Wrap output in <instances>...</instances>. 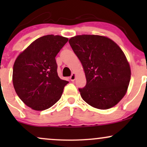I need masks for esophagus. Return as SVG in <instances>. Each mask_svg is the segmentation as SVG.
<instances>
[{
  "label": "esophagus",
  "instance_id": "34e87169",
  "mask_svg": "<svg viewBox=\"0 0 147 147\" xmlns=\"http://www.w3.org/2000/svg\"><path fill=\"white\" fill-rule=\"evenodd\" d=\"M75 77H76L75 73H72V75L70 76V80H71L72 82H74V81L75 80Z\"/></svg>",
  "mask_w": 147,
  "mask_h": 147
}]
</instances>
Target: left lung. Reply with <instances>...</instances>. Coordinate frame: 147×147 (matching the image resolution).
<instances>
[{
	"mask_svg": "<svg viewBox=\"0 0 147 147\" xmlns=\"http://www.w3.org/2000/svg\"><path fill=\"white\" fill-rule=\"evenodd\" d=\"M69 43L85 72L86 85L79 88L84 100L102 110L115 106L125 95L131 79L129 63L121 48L99 35H77Z\"/></svg>",
	"mask_w": 147,
	"mask_h": 147,
	"instance_id": "8db88e82",
	"label": "left lung"
}]
</instances>
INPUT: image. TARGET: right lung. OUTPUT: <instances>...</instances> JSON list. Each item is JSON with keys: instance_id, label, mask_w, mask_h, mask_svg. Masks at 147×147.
I'll list each match as a JSON object with an SVG mask.
<instances>
[{"instance_id": "right-lung-1", "label": "right lung", "mask_w": 147, "mask_h": 147, "mask_svg": "<svg viewBox=\"0 0 147 147\" xmlns=\"http://www.w3.org/2000/svg\"><path fill=\"white\" fill-rule=\"evenodd\" d=\"M68 41L59 35L37 38L18 55L13 67L15 91L25 104L35 111L52 106L61 97L68 82L57 74L55 57Z\"/></svg>"}]
</instances>
